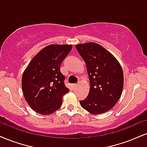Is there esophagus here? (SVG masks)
I'll use <instances>...</instances> for the list:
<instances>
[{
    "instance_id": "34e87169",
    "label": "esophagus",
    "mask_w": 147,
    "mask_h": 147,
    "mask_svg": "<svg viewBox=\"0 0 147 147\" xmlns=\"http://www.w3.org/2000/svg\"><path fill=\"white\" fill-rule=\"evenodd\" d=\"M77 86H78V84H75L73 85L74 88H77Z\"/></svg>"
}]
</instances>
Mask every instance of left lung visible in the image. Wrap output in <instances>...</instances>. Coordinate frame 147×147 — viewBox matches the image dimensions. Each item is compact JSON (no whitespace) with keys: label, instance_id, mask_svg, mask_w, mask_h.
Instances as JSON below:
<instances>
[{"label":"left lung","instance_id":"8db88e82","mask_svg":"<svg viewBox=\"0 0 147 147\" xmlns=\"http://www.w3.org/2000/svg\"><path fill=\"white\" fill-rule=\"evenodd\" d=\"M86 63L90 83L88 96L79 100L81 107L93 114L111 109L123 92V71L117 59L108 51L94 42L76 45Z\"/></svg>","mask_w":147,"mask_h":147}]
</instances>
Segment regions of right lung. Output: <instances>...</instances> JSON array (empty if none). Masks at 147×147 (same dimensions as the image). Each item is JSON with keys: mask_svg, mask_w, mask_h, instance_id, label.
<instances>
[{"mask_svg": "<svg viewBox=\"0 0 147 147\" xmlns=\"http://www.w3.org/2000/svg\"><path fill=\"white\" fill-rule=\"evenodd\" d=\"M72 49V45H51L42 49L30 61L22 77L24 98L35 112L49 115L62 104V96L69 89L60 65Z\"/></svg>", "mask_w": 147, "mask_h": 147, "instance_id": "1", "label": "right lung"}]
</instances>
